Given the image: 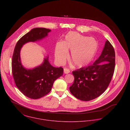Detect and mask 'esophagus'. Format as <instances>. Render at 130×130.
<instances>
[{
    "instance_id": "1",
    "label": "esophagus",
    "mask_w": 130,
    "mask_h": 130,
    "mask_svg": "<svg viewBox=\"0 0 130 130\" xmlns=\"http://www.w3.org/2000/svg\"><path fill=\"white\" fill-rule=\"evenodd\" d=\"M70 72V70L67 68H64V73L65 74H67Z\"/></svg>"
}]
</instances>
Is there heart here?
I'll return each instance as SVG.
<instances>
[{"mask_svg":"<svg viewBox=\"0 0 130 130\" xmlns=\"http://www.w3.org/2000/svg\"><path fill=\"white\" fill-rule=\"evenodd\" d=\"M97 49V43L94 39L88 38L77 32L70 31L63 42L57 43L55 58L60 64L65 63L71 51L69 60L74 66L81 68L87 65L92 59Z\"/></svg>","mask_w":130,"mask_h":130,"instance_id":"b5f03b06","label":"heart"}]
</instances>
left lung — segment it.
Instances as JSON below:
<instances>
[{
  "label": "left lung",
  "instance_id": "1",
  "mask_svg": "<svg viewBox=\"0 0 130 130\" xmlns=\"http://www.w3.org/2000/svg\"><path fill=\"white\" fill-rule=\"evenodd\" d=\"M115 53L106 40L101 54L94 64L72 71L75 80L69 90L72 95L82 101H90L105 91L114 72Z\"/></svg>",
  "mask_w": 130,
  "mask_h": 130
}]
</instances>
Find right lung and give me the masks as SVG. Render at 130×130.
Segmentation results:
<instances>
[{
  "label": "right lung",
  "mask_w": 130,
  "mask_h": 130,
  "mask_svg": "<svg viewBox=\"0 0 130 130\" xmlns=\"http://www.w3.org/2000/svg\"><path fill=\"white\" fill-rule=\"evenodd\" d=\"M51 30L44 28H35L26 33L19 40L14 48L12 60L13 77L17 87L26 97L37 99L51 91L53 83L63 75V68L51 65L48 57L43 63L33 69H26L22 64L20 51L22 46L28 42L40 41L48 35Z\"/></svg>",
  "instance_id": "add662e5"
}]
</instances>
